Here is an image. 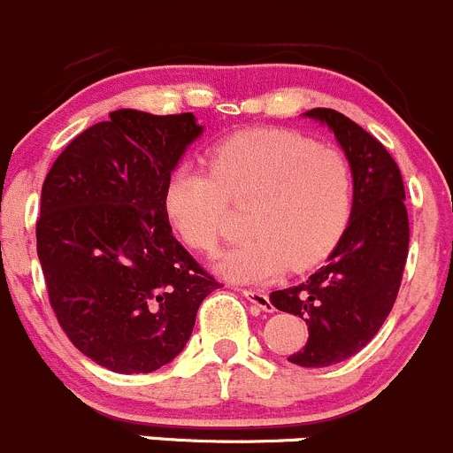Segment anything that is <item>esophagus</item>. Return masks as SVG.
Returning a JSON list of instances; mask_svg holds the SVG:
<instances>
[{
	"label": "esophagus",
	"mask_w": 453,
	"mask_h": 453,
	"mask_svg": "<svg viewBox=\"0 0 453 453\" xmlns=\"http://www.w3.org/2000/svg\"><path fill=\"white\" fill-rule=\"evenodd\" d=\"M242 295H244L250 303H255L259 311H271L273 308L271 299H268V295L264 293V290H242Z\"/></svg>",
	"instance_id": "1"
}]
</instances>
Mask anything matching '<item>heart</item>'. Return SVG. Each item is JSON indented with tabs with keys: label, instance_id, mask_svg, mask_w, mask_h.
<instances>
[{
	"label": "heart",
	"instance_id": "heart-1",
	"mask_svg": "<svg viewBox=\"0 0 453 453\" xmlns=\"http://www.w3.org/2000/svg\"><path fill=\"white\" fill-rule=\"evenodd\" d=\"M211 169L180 165L165 187V211L187 246L218 249L231 203L249 204V240L213 262L237 284H266L286 268L306 271L330 253L348 226L355 178L346 156L290 129H250L222 141Z\"/></svg>",
	"mask_w": 453,
	"mask_h": 453
}]
</instances>
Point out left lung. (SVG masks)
Masks as SVG:
<instances>
[{
  "instance_id": "8db88e82",
  "label": "left lung",
  "mask_w": 453,
  "mask_h": 453,
  "mask_svg": "<svg viewBox=\"0 0 453 453\" xmlns=\"http://www.w3.org/2000/svg\"><path fill=\"white\" fill-rule=\"evenodd\" d=\"M303 116L333 129L352 167L355 203L324 266L271 293V303L308 326L306 346L288 357L290 364L328 368L368 346L388 319L407 262L410 220L401 169L372 134L328 107Z\"/></svg>"
}]
</instances>
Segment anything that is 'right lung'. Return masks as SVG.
<instances>
[{
    "mask_svg": "<svg viewBox=\"0 0 453 453\" xmlns=\"http://www.w3.org/2000/svg\"><path fill=\"white\" fill-rule=\"evenodd\" d=\"M203 134L191 111L116 110L61 151L42 189L37 255L57 321L103 368L147 374L187 346L218 281L173 237L165 187Z\"/></svg>",
    "mask_w": 453,
    "mask_h": 453,
    "instance_id": "1",
    "label": "right lung"
}]
</instances>
